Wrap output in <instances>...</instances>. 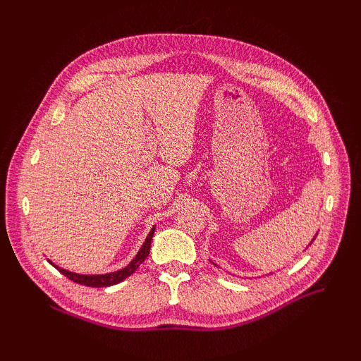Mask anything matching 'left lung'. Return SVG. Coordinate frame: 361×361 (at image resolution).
<instances>
[{
  "label": "left lung",
  "mask_w": 361,
  "mask_h": 361,
  "mask_svg": "<svg viewBox=\"0 0 361 361\" xmlns=\"http://www.w3.org/2000/svg\"><path fill=\"white\" fill-rule=\"evenodd\" d=\"M313 240H315V239H313ZM313 240H312V242H313ZM312 242H310V243H312ZM212 264H214V262H212Z\"/></svg>",
  "instance_id": "8db88e82"
}]
</instances>
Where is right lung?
<instances>
[{
    "label": "right lung",
    "instance_id": "obj_1",
    "mask_svg": "<svg viewBox=\"0 0 361 361\" xmlns=\"http://www.w3.org/2000/svg\"><path fill=\"white\" fill-rule=\"evenodd\" d=\"M153 233H155V226L150 229L147 239H145L141 250L137 251V255L133 257L132 262H130L127 267L121 268V270H118V271L105 273V274H78V273L68 271V270H65V268L57 267L56 264H52L51 260H49V264L52 267H56L60 273L65 274L68 279H71L75 283H82V286H87V287H110V286H114V283H119L121 281L127 279L128 276L133 274L136 271V268L144 262L145 257H147L150 252V243H152Z\"/></svg>",
    "mask_w": 361,
    "mask_h": 361
}]
</instances>
